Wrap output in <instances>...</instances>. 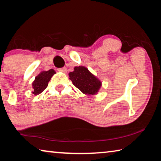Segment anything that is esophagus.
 <instances>
[{
  "mask_svg": "<svg viewBox=\"0 0 161 161\" xmlns=\"http://www.w3.org/2000/svg\"><path fill=\"white\" fill-rule=\"evenodd\" d=\"M59 72H63V73H66L67 72V68L66 67H62V68H59V69H58Z\"/></svg>",
  "mask_w": 161,
  "mask_h": 161,
  "instance_id": "1",
  "label": "esophagus"
}]
</instances>
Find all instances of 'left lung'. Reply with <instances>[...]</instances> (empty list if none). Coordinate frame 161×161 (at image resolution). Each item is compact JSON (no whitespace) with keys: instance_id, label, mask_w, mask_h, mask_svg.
<instances>
[{"instance_id":"left-lung-1","label":"left lung","mask_w":161,"mask_h":161,"mask_svg":"<svg viewBox=\"0 0 161 161\" xmlns=\"http://www.w3.org/2000/svg\"><path fill=\"white\" fill-rule=\"evenodd\" d=\"M69 77L73 84L84 94H96L102 86V81L84 66L75 67L74 71L69 73Z\"/></svg>"}]
</instances>
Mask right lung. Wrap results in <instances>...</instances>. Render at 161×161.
Here are the masks:
<instances>
[{
    "mask_svg": "<svg viewBox=\"0 0 161 161\" xmlns=\"http://www.w3.org/2000/svg\"><path fill=\"white\" fill-rule=\"evenodd\" d=\"M55 73V71L51 69L48 71H42L36 76L32 84V88H33L32 94L34 95H38L44 91L47 88L50 79Z\"/></svg>",
    "mask_w": 161,
    "mask_h": 161,
    "instance_id": "add662e5",
    "label": "right lung"
}]
</instances>
